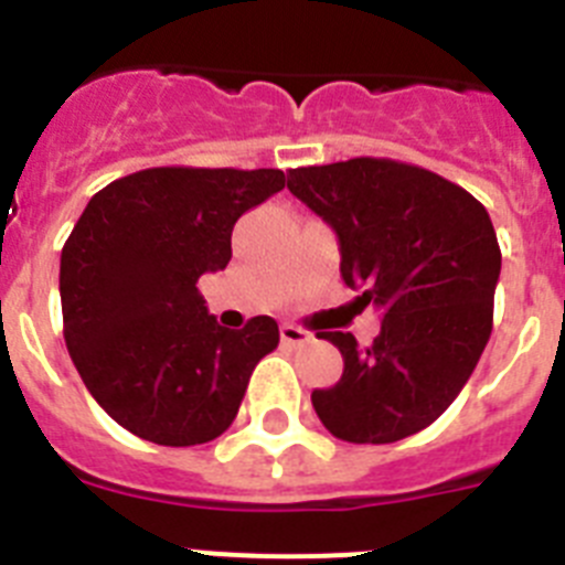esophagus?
I'll return each instance as SVG.
<instances>
[{
  "label": "esophagus",
  "mask_w": 565,
  "mask_h": 565,
  "mask_svg": "<svg viewBox=\"0 0 565 565\" xmlns=\"http://www.w3.org/2000/svg\"><path fill=\"white\" fill-rule=\"evenodd\" d=\"M279 337H282V344H288V348H302V344L311 342L313 333L302 331L299 326H282L279 328Z\"/></svg>",
  "instance_id": "esophagus-1"
}]
</instances>
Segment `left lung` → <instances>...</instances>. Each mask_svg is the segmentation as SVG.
<instances>
[{
	"mask_svg": "<svg viewBox=\"0 0 565 565\" xmlns=\"http://www.w3.org/2000/svg\"><path fill=\"white\" fill-rule=\"evenodd\" d=\"M288 189L337 232L344 286L382 311L364 351L353 333H317L344 359L342 379L311 393L319 422L351 444L430 427L492 333L501 248L487 209L441 174L387 158L291 169Z\"/></svg>",
	"mask_w": 565,
	"mask_h": 565,
	"instance_id": "obj_1",
	"label": "left lung"
}]
</instances>
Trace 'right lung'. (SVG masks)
<instances>
[{
  "instance_id": "right-lung-1",
  "label": "right lung",
  "mask_w": 565,
  "mask_h": 565,
  "mask_svg": "<svg viewBox=\"0 0 565 565\" xmlns=\"http://www.w3.org/2000/svg\"><path fill=\"white\" fill-rule=\"evenodd\" d=\"M282 186L279 169L154 167L89 198L62 248L64 342L124 430L163 447L228 430L279 328L217 326L198 279L228 266L239 214Z\"/></svg>"
}]
</instances>
